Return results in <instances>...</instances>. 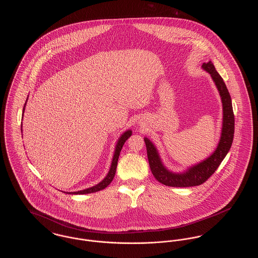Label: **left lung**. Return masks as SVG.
<instances>
[{
  "label": "left lung",
  "mask_w": 258,
  "mask_h": 258,
  "mask_svg": "<svg viewBox=\"0 0 258 258\" xmlns=\"http://www.w3.org/2000/svg\"><path fill=\"white\" fill-rule=\"evenodd\" d=\"M203 69L211 75L213 81L215 82L223 102V130L220 143L210 158L200 164L192 166L186 172L183 173H172L164 168L161 162L159 154L152 144V142L145 138V144L147 148V155L149 164L155 178L166 186L172 187H191L204 183L216 171L226 155L231 149L234 140V115L232 105V99L230 93L224 83L222 77L218 74L212 62L203 63Z\"/></svg>",
  "instance_id": "1"
}]
</instances>
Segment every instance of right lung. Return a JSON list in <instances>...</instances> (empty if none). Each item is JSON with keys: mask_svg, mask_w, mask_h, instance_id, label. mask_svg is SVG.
Returning <instances> with one entry per match:
<instances>
[{"mask_svg": "<svg viewBox=\"0 0 258 258\" xmlns=\"http://www.w3.org/2000/svg\"><path fill=\"white\" fill-rule=\"evenodd\" d=\"M25 105V104H24ZM132 135V132L130 130L126 131L118 140L117 145H116V149H115V152H114V156H113V160H112V164H111V167H110V170L108 172V174L106 175V177L100 182L98 183L97 185H95L94 187L88 188V189H85V190H82V191H77V192H73L72 194H88V193H94V192H97L99 190H102L105 187H107L110 182L112 181L114 175H115V172H116V167H117L118 158H119V155H120V152H121V149L124 145V143L126 142V140Z\"/></svg>", "mask_w": 258, "mask_h": 258, "instance_id": "1", "label": "right lung"}]
</instances>
